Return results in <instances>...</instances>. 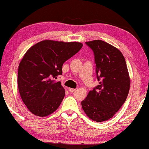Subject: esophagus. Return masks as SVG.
Listing matches in <instances>:
<instances>
[{"label": "esophagus", "mask_w": 149, "mask_h": 149, "mask_svg": "<svg viewBox=\"0 0 149 149\" xmlns=\"http://www.w3.org/2000/svg\"><path fill=\"white\" fill-rule=\"evenodd\" d=\"M68 90H69L70 92L72 93V92H74L76 89H72V88H69V89H68Z\"/></svg>", "instance_id": "1"}]
</instances>
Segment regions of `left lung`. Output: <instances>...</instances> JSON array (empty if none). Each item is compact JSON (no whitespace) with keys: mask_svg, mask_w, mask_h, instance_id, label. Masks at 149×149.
Returning <instances> with one entry per match:
<instances>
[{"mask_svg":"<svg viewBox=\"0 0 149 149\" xmlns=\"http://www.w3.org/2000/svg\"><path fill=\"white\" fill-rule=\"evenodd\" d=\"M85 44L94 53L100 85L90 91L81 105L95 122H104L115 115L128 97L130 80L124 56L118 48L102 40Z\"/></svg>","mask_w":149,"mask_h":149,"instance_id":"left-lung-1","label":"left lung"}]
</instances>
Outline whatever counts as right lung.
I'll return each mask as SVG.
<instances>
[{
    "label": "right lung",
    "instance_id": "add662e5",
    "mask_svg": "<svg viewBox=\"0 0 149 149\" xmlns=\"http://www.w3.org/2000/svg\"><path fill=\"white\" fill-rule=\"evenodd\" d=\"M83 47L80 42L44 40L31 47L18 69L17 83L21 97L34 115L45 117L58 108L65 91L58 77L62 65Z\"/></svg>",
    "mask_w": 149,
    "mask_h": 149
}]
</instances>
